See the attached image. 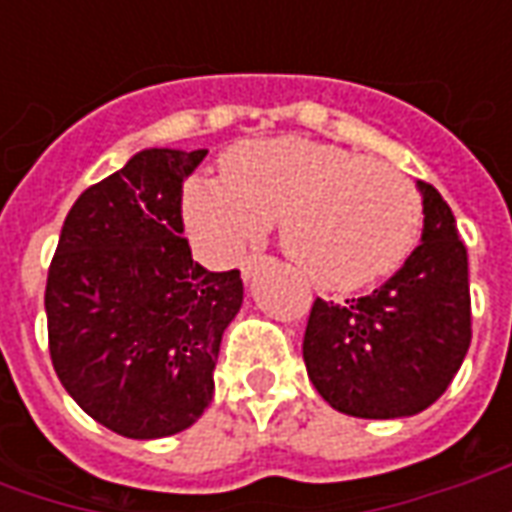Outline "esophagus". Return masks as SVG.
<instances>
[{
    "label": "esophagus",
    "instance_id": "1",
    "mask_svg": "<svg viewBox=\"0 0 512 512\" xmlns=\"http://www.w3.org/2000/svg\"><path fill=\"white\" fill-rule=\"evenodd\" d=\"M263 263H266V257H263V255H252V257H246L244 263H241V274H244V279L255 277V274H257V268L263 266Z\"/></svg>",
    "mask_w": 512,
    "mask_h": 512
}]
</instances>
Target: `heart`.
Masks as SVG:
<instances>
[{
	"instance_id": "obj_1",
	"label": "heart",
	"mask_w": 512,
	"mask_h": 512,
	"mask_svg": "<svg viewBox=\"0 0 512 512\" xmlns=\"http://www.w3.org/2000/svg\"><path fill=\"white\" fill-rule=\"evenodd\" d=\"M277 216L290 260L326 290H359L395 274L417 246L422 197L384 161L329 142L277 136L241 142L222 178L197 175L183 219L211 260H235Z\"/></svg>"
}]
</instances>
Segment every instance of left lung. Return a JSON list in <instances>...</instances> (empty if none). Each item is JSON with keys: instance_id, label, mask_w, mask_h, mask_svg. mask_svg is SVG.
Masks as SVG:
<instances>
[{"instance_id": "obj_1", "label": "left lung", "mask_w": 512, "mask_h": 512, "mask_svg": "<svg viewBox=\"0 0 512 512\" xmlns=\"http://www.w3.org/2000/svg\"><path fill=\"white\" fill-rule=\"evenodd\" d=\"M422 191V244L370 296L315 299L304 365L318 395L348 417H411L436 403L472 343L469 257L450 205Z\"/></svg>"}]
</instances>
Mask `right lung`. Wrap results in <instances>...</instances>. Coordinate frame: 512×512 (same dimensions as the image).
<instances>
[{
	"mask_svg": "<svg viewBox=\"0 0 512 512\" xmlns=\"http://www.w3.org/2000/svg\"><path fill=\"white\" fill-rule=\"evenodd\" d=\"M208 150L150 147L82 191L46 279L49 354L68 395L126 439L202 417L241 271H205L183 238V180Z\"/></svg>",
	"mask_w": 512,
	"mask_h": 512,
	"instance_id": "add662e5",
	"label": "right lung"
}]
</instances>
